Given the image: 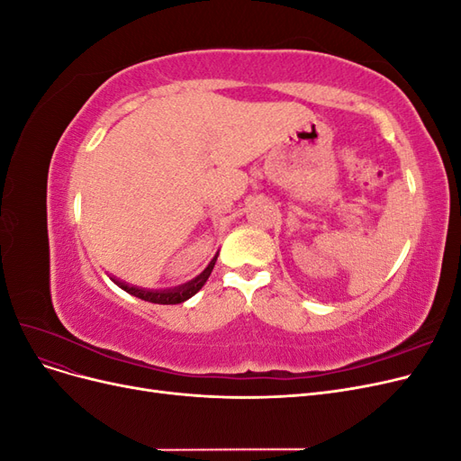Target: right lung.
<instances>
[{"mask_svg": "<svg viewBox=\"0 0 461 461\" xmlns=\"http://www.w3.org/2000/svg\"><path fill=\"white\" fill-rule=\"evenodd\" d=\"M217 256L219 252L213 256V259L209 261L207 267L196 276L192 278V281L180 285V286H175V288H163V290H149V288H140V286H134V285H129L124 281H119V278L115 276H109L111 281H113L119 288H122L124 292H129V294L140 298V300H146V302H151V303H183L186 302L188 298H192L196 292L205 285V281L209 278V275H212L213 271V265L217 261Z\"/></svg>", "mask_w": 461, "mask_h": 461, "instance_id": "obj_1", "label": "right lung"}]
</instances>
